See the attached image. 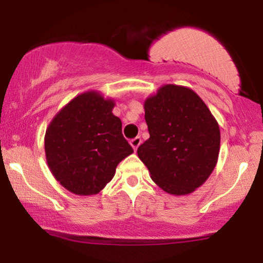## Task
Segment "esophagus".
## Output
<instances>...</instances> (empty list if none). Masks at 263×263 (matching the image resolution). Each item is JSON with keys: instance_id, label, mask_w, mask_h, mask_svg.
<instances>
[{"instance_id": "obj_1", "label": "esophagus", "mask_w": 263, "mask_h": 263, "mask_svg": "<svg viewBox=\"0 0 263 263\" xmlns=\"http://www.w3.org/2000/svg\"><path fill=\"white\" fill-rule=\"evenodd\" d=\"M129 143H131L132 148H134V149L136 151V149L138 148V146H140V144L142 143V140H141V137H140V136H137V137L132 138V140L129 141Z\"/></svg>"}]
</instances>
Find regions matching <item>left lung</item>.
Returning a JSON list of instances; mask_svg holds the SVG:
<instances>
[{"instance_id":"obj_1","label":"left lung","mask_w":263,"mask_h":263,"mask_svg":"<svg viewBox=\"0 0 263 263\" xmlns=\"http://www.w3.org/2000/svg\"><path fill=\"white\" fill-rule=\"evenodd\" d=\"M149 138L137 149L159 188L173 195L194 192L218 162L220 128L205 102L185 86H162L144 101Z\"/></svg>"}]
</instances>
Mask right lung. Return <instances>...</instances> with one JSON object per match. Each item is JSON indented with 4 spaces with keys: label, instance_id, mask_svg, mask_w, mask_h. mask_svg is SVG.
Returning a JSON list of instances; mask_svg holds the SVG:
<instances>
[{
    "label": "right lung",
    "instance_id": "right-lung-1",
    "mask_svg": "<svg viewBox=\"0 0 263 263\" xmlns=\"http://www.w3.org/2000/svg\"><path fill=\"white\" fill-rule=\"evenodd\" d=\"M115 102L98 91L80 93L54 116L44 137L48 167L78 195L98 194L134 149L122 135Z\"/></svg>",
    "mask_w": 263,
    "mask_h": 263
}]
</instances>
